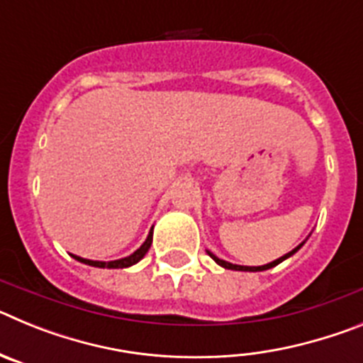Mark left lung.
I'll return each mask as SVG.
<instances>
[{
	"mask_svg": "<svg viewBox=\"0 0 363 363\" xmlns=\"http://www.w3.org/2000/svg\"><path fill=\"white\" fill-rule=\"evenodd\" d=\"M306 242H307V238L303 240V242H301L300 245L294 247V249H293V251H291V252H287V255L280 256V258H278V259H274V262H271V264H265V265H236V264H230V262H225V259L218 258V256L214 255V252H211V251H207V255H209L211 258H213L214 262H216L218 265H221V267H223V269H230V271H249V272H259V271H267V269H271V267H274V265L281 264V262H284V259L291 258V256H293L294 252L300 251V247L303 245V243H306Z\"/></svg>",
	"mask_w": 363,
	"mask_h": 363,
	"instance_id": "1",
	"label": "left lung"
}]
</instances>
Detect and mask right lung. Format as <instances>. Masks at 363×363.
<instances>
[{"mask_svg": "<svg viewBox=\"0 0 363 363\" xmlns=\"http://www.w3.org/2000/svg\"><path fill=\"white\" fill-rule=\"evenodd\" d=\"M150 243H152V229L149 230V234H147V240L142 243V245L138 247L136 251L133 252V255L125 256V258H120V259H112V262H99V259H86V258H82V256H76V255H70L74 259H78V262H82V264L85 265H91V267H99V269H123V267H130V265L138 264L140 259L143 258V256L149 252L150 249Z\"/></svg>", "mask_w": 363, "mask_h": 363, "instance_id": "add662e5", "label": "right lung"}]
</instances>
